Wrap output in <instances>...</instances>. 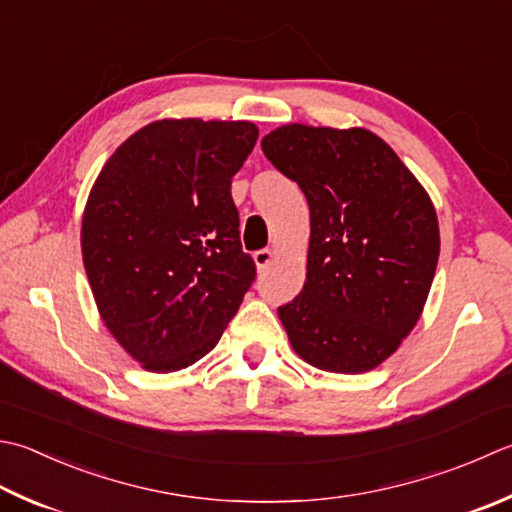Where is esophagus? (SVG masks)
<instances>
[{
	"instance_id": "obj_1",
	"label": "esophagus",
	"mask_w": 512,
	"mask_h": 512,
	"mask_svg": "<svg viewBox=\"0 0 512 512\" xmlns=\"http://www.w3.org/2000/svg\"><path fill=\"white\" fill-rule=\"evenodd\" d=\"M253 259H255V266H257L259 270H266L270 264H273V259H275V250H273V248L257 250V253L253 255Z\"/></svg>"
}]
</instances>
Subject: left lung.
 <instances>
[{
  "mask_svg": "<svg viewBox=\"0 0 512 512\" xmlns=\"http://www.w3.org/2000/svg\"><path fill=\"white\" fill-rule=\"evenodd\" d=\"M310 208L306 282L277 308L295 353L357 375L395 353L422 315L439 259L435 206L366 128L286 124L262 139Z\"/></svg>",
  "mask_w": 512,
  "mask_h": 512,
  "instance_id": "8db88e82",
  "label": "left lung"
}]
</instances>
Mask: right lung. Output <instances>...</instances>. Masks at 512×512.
Listing matches in <instances>:
<instances>
[{"label": "right lung", "mask_w": 512, "mask_h": 512, "mask_svg": "<svg viewBox=\"0 0 512 512\" xmlns=\"http://www.w3.org/2000/svg\"><path fill=\"white\" fill-rule=\"evenodd\" d=\"M257 135L250 122L159 119L110 155L90 190L88 284L110 335L150 373L210 353L253 284L230 184Z\"/></svg>", "instance_id": "right-lung-1"}]
</instances>
